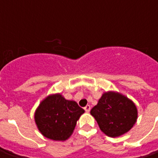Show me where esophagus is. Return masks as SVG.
Segmentation results:
<instances>
[{"instance_id":"esophagus-1","label":"esophagus","mask_w":158,"mask_h":158,"mask_svg":"<svg viewBox=\"0 0 158 158\" xmlns=\"http://www.w3.org/2000/svg\"><path fill=\"white\" fill-rule=\"evenodd\" d=\"M85 111L86 113H89V111H90V106H89V105H87V106L85 107Z\"/></svg>"}]
</instances>
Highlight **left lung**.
I'll use <instances>...</instances> for the list:
<instances>
[{
	"label": "left lung",
	"mask_w": 158,
	"mask_h": 158,
	"mask_svg": "<svg viewBox=\"0 0 158 158\" xmlns=\"http://www.w3.org/2000/svg\"><path fill=\"white\" fill-rule=\"evenodd\" d=\"M90 114L95 118L101 130L110 137H118L129 131L138 117L135 103L114 91L103 93Z\"/></svg>",
	"instance_id": "left-lung-1"
}]
</instances>
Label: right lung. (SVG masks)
<instances>
[{"label": "right lung", "instance_id": "add662e5", "mask_svg": "<svg viewBox=\"0 0 158 158\" xmlns=\"http://www.w3.org/2000/svg\"><path fill=\"white\" fill-rule=\"evenodd\" d=\"M84 113L85 110L76 102L66 100L61 94H53L40 103L35 113V121L45 137L64 141L71 136Z\"/></svg>", "mask_w": 158, "mask_h": 158}]
</instances>
